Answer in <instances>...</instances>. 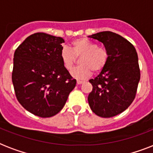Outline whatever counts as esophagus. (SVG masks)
I'll return each mask as SVG.
<instances>
[{"label":"esophagus","instance_id":"34e87169","mask_svg":"<svg viewBox=\"0 0 153 153\" xmlns=\"http://www.w3.org/2000/svg\"><path fill=\"white\" fill-rule=\"evenodd\" d=\"M84 82H84V81H80V80H77V84H78V85H81V84L84 83Z\"/></svg>","mask_w":153,"mask_h":153}]
</instances>
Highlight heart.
Returning a JSON list of instances; mask_svg holds the SVG:
<instances>
[{
  "label": "heart",
  "mask_w": 153,
  "mask_h": 153,
  "mask_svg": "<svg viewBox=\"0 0 153 153\" xmlns=\"http://www.w3.org/2000/svg\"><path fill=\"white\" fill-rule=\"evenodd\" d=\"M60 59L63 67L71 70L79 58V67L71 70V75L79 80L88 79L94 72L101 71L109 60V51L104 47L98 46L95 43L86 39H74L71 44V49L64 47L61 49Z\"/></svg>",
  "instance_id": "obj_1"
}]
</instances>
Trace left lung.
Masks as SVG:
<instances>
[{
  "instance_id": "1",
  "label": "left lung",
  "mask_w": 153,
  "mask_h": 153,
  "mask_svg": "<svg viewBox=\"0 0 153 153\" xmlns=\"http://www.w3.org/2000/svg\"><path fill=\"white\" fill-rule=\"evenodd\" d=\"M88 37L102 43L109 55L105 67L89 81L93 86L89 105L98 116H116L135 98L140 78L137 53L130 42L114 32L105 31Z\"/></svg>"
}]
</instances>
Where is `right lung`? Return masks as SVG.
Here are the masks:
<instances>
[{
    "label": "right lung",
    "mask_w": 153,
    "mask_h": 153,
    "mask_svg": "<svg viewBox=\"0 0 153 153\" xmlns=\"http://www.w3.org/2000/svg\"><path fill=\"white\" fill-rule=\"evenodd\" d=\"M62 43L61 37L37 32L27 37L14 53L12 80L16 98L38 117L57 114L76 85L60 59Z\"/></svg>",
    "instance_id": "obj_1"
}]
</instances>
